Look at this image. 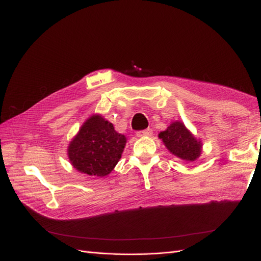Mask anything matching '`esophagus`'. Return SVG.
I'll return each instance as SVG.
<instances>
[{
  "instance_id": "obj_1",
  "label": "esophagus",
  "mask_w": 261,
  "mask_h": 261,
  "mask_svg": "<svg viewBox=\"0 0 261 261\" xmlns=\"http://www.w3.org/2000/svg\"><path fill=\"white\" fill-rule=\"evenodd\" d=\"M137 137H145V136H151L152 135V129L151 128H147L144 130H139L137 132Z\"/></svg>"
}]
</instances>
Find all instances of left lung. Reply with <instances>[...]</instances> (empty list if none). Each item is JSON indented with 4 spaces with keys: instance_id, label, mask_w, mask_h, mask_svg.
<instances>
[{
    "instance_id": "8db88e82",
    "label": "left lung",
    "mask_w": 261,
    "mask_h": 261,
    "mask_svg": "<svg viewBox=\"0 0 261 261\" xmlns=\"http://www.w3.org/2000/svg\"><path fill=\"white\" fill-rule=\"evenodd\" d=\"M159 138L172 154L186 162L196 161L202 152L200 139L196 138L180 121L172 122L167 129L159 133Z\"/></svg>"
}]
</instances>
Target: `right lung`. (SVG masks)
I'll return each instance as SVG.
<instances>
[{
  "mask_svg": "<svg viewBox=\"0 0 261 261\" xmlns=\"http://www.w3.org/2000/svg\"><path fill=\"white\" fill-rule=\"evenodd\" d=\"M126 141V137L114 129L111 122L100 114H92L70 140L67 155L78 172L103 177L120 161Z\"/></svg>",
  "mask_w": 261,
  "mask_h": 261,
  "instance_id": "1",
  "label": "right lung"
}]
</instances>
